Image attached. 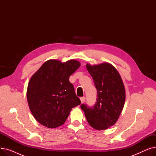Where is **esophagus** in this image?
<instances>
[{"mask_svg": "<svg viewBox=\"0 0 156 156\" xmlns=\"http://www.w3.org/2000/svg\"><path fill=\"white\" fill-rule=\"evenodd\" d=\"M85 97H81L80 98V101H81V103H83V102H85Z\"/></svg>", "mask_w": 156, "mask_h": 156, "instance_id": "obj_1", "label": "esophagus"}]
</instances>
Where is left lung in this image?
<instances>
[{"instance_id": "obj_1", "label": "left lung", "mask_w": 156, "mask_h": 156, "mask_svg": "<svg viewBox=\"0 0 156 156\" xmlns=\"http://www.w3.org/2000/svg\"><path fill=\"white\" fill-rule=\"evenodd\" d=\"M86 66L97 88V102L93 107L85 104L80 107L92 128L106 129L116 123L124 107V84L116 69L109 63Z\"/></svg>"}]
</instances>
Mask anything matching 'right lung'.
Segmentation results:
<instances>
[{
    "label": "right lung",
    "instance_id": "1",
    "mask_svg": "<svg viewBox=\"0 0 156 156\" xmlns=\"http://www.w3.org/2000/svg\"><path fill=\"white\" fill-rule=\"evenodd\" d=\"M80 66L75 60L46 61L31 78L27 88L30 109L36 120L47 128L61 126L72 108L81 104L69 78Z\"/></svg>",
    "mask_w": 156,
    "mask_h": 156
}]
</instances>
